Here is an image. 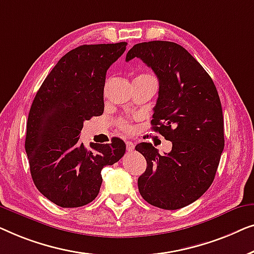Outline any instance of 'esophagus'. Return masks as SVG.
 I'll list each match as a JSON object with an SVG mask.
<instances>
[{
	"mask_svg": "<svg viewBox=\"0 0 254 254\" xmlns=\"http://www.w3.org/2000/svg\"><path fill=\"white\" fill-rule=\"evenodd\" d=\"M126 145L127 152H132L134 149V144L132 141H126Z\"/></svg>",
	"mask_w": 254,
	"mask_h": 254,
	"instance_id": "esophagus-1",
	"label": "esophagus"
}]
</instances>
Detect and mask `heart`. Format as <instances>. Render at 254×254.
Listing matches in <instances>:
<instances>
[{
	"instance_id": "b5f03b06",
	"label": "heart",
	"mask_w": 254,
	"mask_h": 254,
	"mask_svg": "<svg viewBox=\"0 0 254 254\" xmlns=\"http://www.w3.org/2000/svg\"><path fill=\"white\" fill-rule=\"evenodd\" d=\"M144 77H152V76H149V74H140V76L137 78H144ZM117 127H119L122 131H127V132L131 131V128H132L130 121L126 120V119H121L117 121Z\"/></svg>"
}]
</instances>
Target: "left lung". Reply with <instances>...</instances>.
Returning <instances> with one entry per match:
<instances>
[{
	"instance_id": "obj_1",
	"label": "left lung",
	"mask_w": 254,
	"mask_h": 254,
	"mask_svg": "<svg viewBox=\"0 0 254 254\" xmlns=\"http://www.w3.org/2000/svg\"><path fill=\"white\" fill-rule=\"evenodd\" d=\"M138 57L159 79L153 130L173 142L164 155L149 142L135 149L147 167L138 178L141 197L162 209H180L212 185L224 148L223 114L212 78L182 46L170 41L137 44L127 61Z\"/></svg>"
}]
</instances>
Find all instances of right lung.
Segmentation results:
<instances>
[{
  "label": "right lung",
  "mask_w": 254,
  "mask_h": 254,
  "mask_svg": "<svg viewBox=\"0 0 254 254\" xmlns=\"http://www.w3.org/2000/svg\"><path fill=\"white\" fill-rule=\"evenodd\" d=\"M127 45H83L66 53L33 100L25 151L35 187L57 206L73 208L93 201L102 183V168L126 153L120 138L86 149L79 137L85 121L102 115L107 70Z\"/></svg>",
  "instance_id": "add662e5"
}]
</instances>
